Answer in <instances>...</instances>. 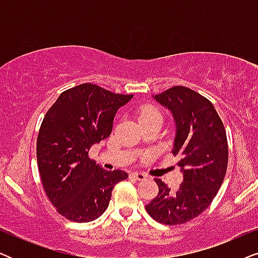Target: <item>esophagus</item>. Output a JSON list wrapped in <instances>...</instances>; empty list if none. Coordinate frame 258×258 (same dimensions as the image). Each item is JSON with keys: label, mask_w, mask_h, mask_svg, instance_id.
I'll use <instances>...</instances> for the list:
<instances>
[{"label": "esophagus", "mask_w": 258, "mask_h": 258, "mask_svg": "<svg viewBox=\"0 0 258 258\" xmlns=\"http://www.w3.org/2000/svg\"><path fill=\"white\" fill-rule=\"evenodd\" d=\"M130 176H132L133 178L137 179V181H146L147 179V175L143 174V172H140V171H134L130 174Z\"/></svg>", "instance_id": "34e87169"}]
</instances>
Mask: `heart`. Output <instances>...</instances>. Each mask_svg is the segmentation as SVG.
I'll return each instance as SVG.
<instances>
[{
	"mask_svg": "<svg viewBox=\"0 0 258 258\" xmlns=\"http://www.w3.org/2000/svg\"><path fill=\"white\" fill-rule=\"evenodd\" d=\"M162 117L161 111L154 107H144L140 114V118H147V117Z\"/></svg>",
	"mask_w": 258,
	"mask_h": 258,
	"instance_id": "obj_1",
	"label": "heart"
}]
</instances>
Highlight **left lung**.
I'll return each instance as SVG.
<instances>
[{"instance_id": "left-lung-1", "label": "left lung", "mask_w": 258, "mask_h": 258, "mask_svg": "<svg viewBox=\"0 0 258 258\" xmlns=\"http://www.w3.org/2000/svg\"><path fill=\"white\" fill-rule=\"evenodd\" d=\"M153 97L174 117L172 154L179 157L183 182L171 191L155 178L158 195L146 210L162 224H183L209 207L223 183L228 167L227 134L213 103L189 88L176 86Z\"/></svg>"}]
</instances>
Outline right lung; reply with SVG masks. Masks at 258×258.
<instances>
[{
    "label": "right lung",
    "mask_w": 258,
    "mask_h": 258,
    "mask_svg": "<svg viewBox=\"0 0 258 258\" xmlns=\"http://www.w3.org/2000/svg\"><path fill=\"white\" fill-rule=\"evenodd\" d=\"M132 98L83 83L63 91L45 114L37 137L38 171L63 217L80 223L96 220L108 208L114 186L128 177L123 170L101 168L88 151L109 137L116 112Z\"/></svg>",
    "instance_id": "right-lung-1"
}]
</instances>
